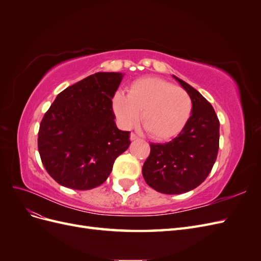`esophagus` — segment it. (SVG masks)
I'll list each match as a JSON object with an SVG mask.
<instances>
[{"label":"esophagus","instance_id":"obj_1","mask_svg":"<svg viewBox=\"0 0 261 261\" xmlns=\"http://www.w3.org/2000/svg\"><path fill=\"white\" fill-rule=\"evenodd\" d=\"M129 139L132 140V141H134V140H137L138 139V137L135 135V134H134V133H132L130 134V135H129Z\"/></svg>","mask_w":261,"mask_h":261}]
</instances>
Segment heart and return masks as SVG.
Masks as SVG:
<instances>
[{"mask_svg":"<svg viewBox=\"0 0 261 261\" xmlns=\"http://www.w3.org/2000/svg\"><path fill=\"white\" fill-rule=\"evenodd\" d=\"M192 107L184 89L158 77L140 78L127 94L117 92L113 98V111L123 127H132L141 112V124L155 140L177 136L191 117Z\"/></svg>","mask_w":261,"mask_h":261,"instance_id":"b5f03b06","label":"heart"}]
</instances>
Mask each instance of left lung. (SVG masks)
<instances>
[{"mask_svg": "<svg viewBox=\"0 0 261 261\" xmlns=\"http://www.w3.org/2000/svg\"><path fill=\"white\" fill-rule=\"evenodd\" d=\"M173 77L192 100V115L174 139L150 144L143 167L146 183L168 195L187 193L206 179L217 159L220 137V123L212 106L191 85Z\"/></svg>", "mask_w": 261, "mask_h": 261, "instance_id": "8db88e82", "label": "left lung"}]
</instances>
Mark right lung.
Wrapping results in <instances>:
<instances>
[{"mask_svg": "<svg viewBox=\"0 0 261 261\" xmlns=\"http://www.w3.org/2000/svg\"><path fill=\"white\" fill-rule=\"evenodd\" d=\"M123 73L99 72L60 92L42 118L38 149L46 172L62 186H100L116 158L129 147V132L117 128L112 98Z\"/></svg>", "mask_w": 261, "mask_h": 261, "instance_id": "add662e5", "label": "right lung"}]
</instances>
